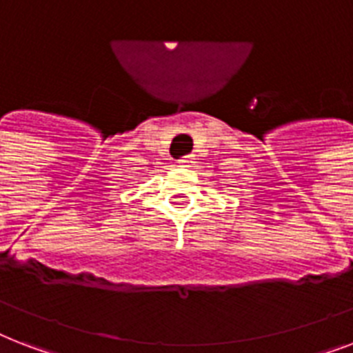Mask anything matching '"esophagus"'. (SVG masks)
Wrapping results in <instances>:
<instances>
[{"instance_id":"1","label":"esophagus","mask_w":353,"mask_h":353,"mask_svg":"<svg viewBox=\"0 0 353 353\" xmlns=\"http://www.w3.org/2000/svg\"><path fill=\"white\" fill-rule=\"evenodd\" d=\"M190 163H192L190 157H183V159H179V165L181 166H190Z\"/></svg>"}]
</instances>
